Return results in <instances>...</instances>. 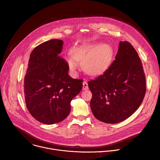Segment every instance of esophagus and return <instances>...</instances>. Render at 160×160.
<instances>
[{"label":"esophagus","instance_id":"1","mask_svg":"<svg viewBox=\"0 0 160 160\" xmlns=\"http://www.w3.org/2000/svg\"><path fill=\"white\" fill-rule=\"evenodd\" d=\"M88 89V83L86 81H84L83 82V90H86Z\"/></svg>","mask_w":160,"mask_h":160}]
</instances>
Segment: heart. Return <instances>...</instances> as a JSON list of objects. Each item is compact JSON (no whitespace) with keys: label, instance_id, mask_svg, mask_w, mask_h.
Here are the masks:
<instances>
[{"label":"heart","instance_id":"heart-1","mask_svg":"<svg viewBox=\"0 0 160 160\" xmlns=\"http://www.w3.org/2000/svg\"><path fill=\"white\" fill-rule=\"evenodd\" d=\"M112 55V48L108 44L88 43L72 48V56L67 58V62L72 70L77 68L78 62L87 73L97 75L108 68Z\"/></svg>","mask_w":160,"mask_h":160}]
</instances>
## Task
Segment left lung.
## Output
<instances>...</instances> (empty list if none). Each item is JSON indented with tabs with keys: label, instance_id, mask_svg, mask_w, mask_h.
I'll list each match as a JSON object with an SVG mask.
<instances>
[{
	"label": "left lung",
	"instance_id": "left-lung-1",
	"mask_svg": "<svg viewBox=\"0 0 160 160\" xmlns=\"http://www.w3.org/2000/svg\"><path fill=\"white\" fill-rule=\"evenodd\" d=\"M95 118L117 123L131 116L143 102L146 80L142 61L129 42H120L115 60L103 74L88 82Z\"/></svg>",
	"mask_w": 160,
	"mask_h": 160
}]
</instances>
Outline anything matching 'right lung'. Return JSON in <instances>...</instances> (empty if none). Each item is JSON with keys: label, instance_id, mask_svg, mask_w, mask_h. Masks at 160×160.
<instances>
[{"label": "right lung", "instance_id": "1", "mask_svg": "<svg viewBox=\"0 0 160 160\" xmlns=\"http://www.w3.org/2000/svg\"><path fill=\"white\" fill-rule=\"evenodd\" d=\"M63 41H46L32 51L24 78L28 110L37 121L47 125L66 119L71 101L80 92L83 80L68 74L69 66L60 57Z\"/></svg>", "mask_w": 160, "mask_h": 160}]
</instances>
